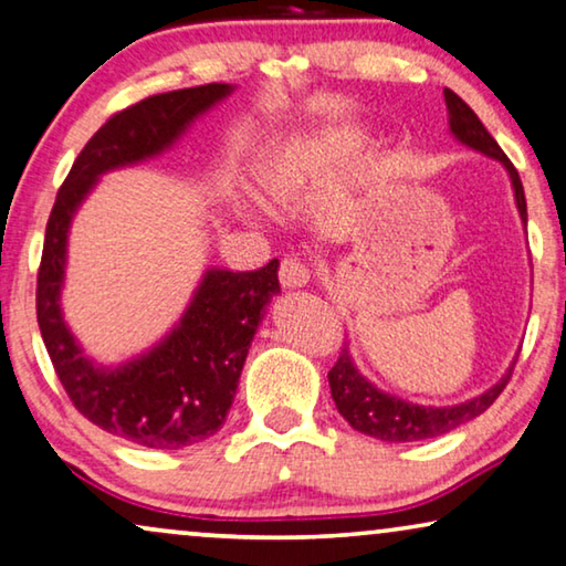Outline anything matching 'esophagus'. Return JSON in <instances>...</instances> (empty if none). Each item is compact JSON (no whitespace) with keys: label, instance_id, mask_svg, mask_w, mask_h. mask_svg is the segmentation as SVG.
Segmentation results:
<instances>
[{"label":"esophagus","instance_id":"34e87169","mask_svg":"<svg viewBox=\"0 0 566 566\" xmlns=\"http://www.w3.org/2000/svg\"><path fill=\"white\" fill-rule=\"evenodd\" d=\"M280 282L284 286H305L310 282V266L297 256H284L280 264Z\"/></svg>","mask_w":566,"mask_h":566}]
</instances>
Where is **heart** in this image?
<instances>
[{"label":"heart","mask_w":566,"mask_h":566,"mask_svg":"<svg viewBox=\"0 0 566 566\" xmlns=\"http://www.w3.org/2000/svg\"><path fill=\"white\" fill-rule=\"evenodd\" d=\"M358 145L360 137L348 129H331L286 142L261 165V188H264L269 200L280 202V206L294 202L300 196H305L310 185L348 163Z\"/></svg>","instance_id":"b5f03b06"}]
</instances>
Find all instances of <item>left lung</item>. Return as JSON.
I'll return each mask as SVG.
<instances>
[{"mask_svg": "<svg viewBox=\"0 0 566 566\" xmlns=\"http://www.w3.org/2000/svg\"><path fill=\"white\" fill-rule=\"evenodd\" d=\"M444 104H447V112H450V129L454 137H458L462 145L499 159L505 170H509L513 192H516L521 221L526 223V196H524V185H521L516 167H513L511 159L505 157V151L499 147V142L491 137V132L485 129L483 122L478 119V114L472 112V108L458 94H454V91L444 88ZM513 366L509 368V374L493 386V389H488L485 394H480L465 403H458V407H440V409L419 407V403L401 401L396 399V396L378 391L376 386H370L366 378L358 374V368L353 366L348 348H340V356H337L335 366L331 368V374H327V381H331V394L337 411L348 419V424L353 429H358V432L376 437V440H384V442H417V440H432V437H440L444 432H450V429L465 424V421L483 415V411L499 399L505 386H509Z\"/></svg>", "mask_w": 566, "mask_h": 566, "instance_id": "left-lung-1", "label": "left lung"}]
</instances>
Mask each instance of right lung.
I'll list each match as a JSON object with an SVG mask.
<instances>
[{"mask_svg": "<svg viewBox=\"0 0 566 566\" xmlns=\"http://www.w3.org/2000/svg\"><path fill=\"white\" fill-rule=\"evenodd\" d=\"M231 91L229 83H206L116 112L75 157L48 218L38 269V325L55 374L88 421L151 450H180L223 427L264 307L280 292V261L272 259L256 272L210 269L180 325L157 348L106 370L83 358L61 315L67 226L101 172L159 155Z\"/></svg>", "mask_w": 566, "mask_h": 566, "instance_id": "1", "label": "right lung"}]
</instances>
